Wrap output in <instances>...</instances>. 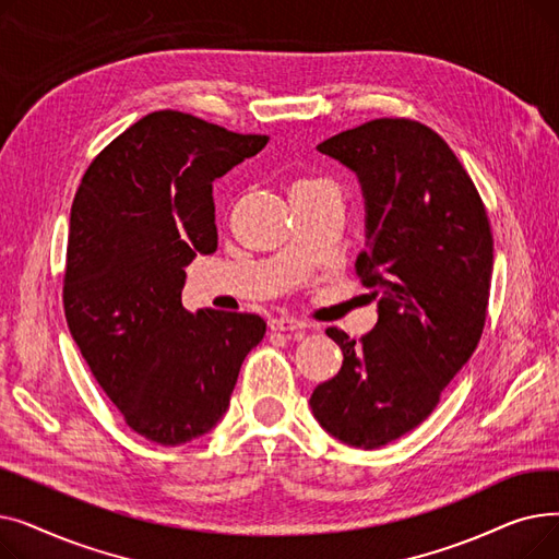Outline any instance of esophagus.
Here are the masks:
<instances>
[{
	"label": "esophagus",
	"instance_id": "34e87169",
	"mask_svg": "<svg viewBox=\"0 0 559 559\" xmlns=\"http://www.w3.org/2000/svg\"><path fill=\"white\" fill-rule=\"evenodd\" d=\"M308 324L306 321H301V319H295V317H272L270 319V329L272 331H301V329H306Z\"/></svg>",
	"mask_w": 559,
	"mask_h": 559
}]
</instances>
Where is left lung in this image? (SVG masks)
<instances>
[{"label": "left lung", "instance_id": "left-lung-1", "mask_svg": "<svg viewBox=\"0 0 559 559\" xmlns=\"http://www.w3.org/2000/svg\"><path fill=\"white\" fill-rule=\"evenodd\" d=\"M358 174L367 242L356 272L378 299L358 342L310 396L314 419L348 447L380 449L417 428L480 342L493 240L485 203L451 146L405 117H380L321 144Z\"/></svg>", "mask_w": 559, "mask_h": 559}]
</instances>
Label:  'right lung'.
I'll use <instances>...</instances> for the list:
<instances>
[{
  "mask_svg": "<svg viewBox=\"0 0 559 559\" xmlns=\"http://www.w3.org/2000/svg\"><path fill=\"white\" fill-rule=\"evenodd\" d=\"M267 135L156 110L85 169L72 201L63 306L106 396L150 442L188 444L224 417L267 324L181 304L186 267L217 249L213 183Z\"/></svg>",
  "mask_w": 559,
  "mask_h": 559,
  "instance_id": "obj_1",
  "label": "right lung"
}]
</instances>
